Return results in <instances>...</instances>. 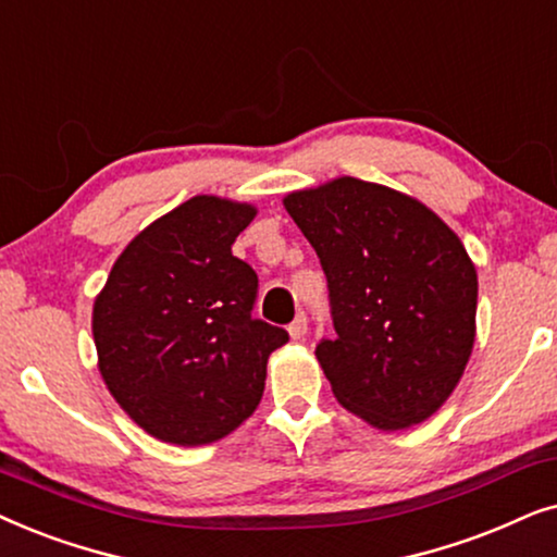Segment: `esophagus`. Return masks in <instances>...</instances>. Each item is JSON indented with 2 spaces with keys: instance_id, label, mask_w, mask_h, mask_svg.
Wrapping results in <instances>:
<instances>
[{
  "instance_id": "esophagus-1",
  "label": "esophagus",
  "mask_w": 557,
  "mask_h": 557,
  "mask_svg": "<svg viewBox=\"0 0 557 557\" xmlns=\"http://www.w3.org/2000/svg\"><path fill=\"white\" fill-rule=\"evenodd\" d=\"M287 331H290L293 338H302L308 333V315L306 313H298L295 315V321L287 325Z\"/></svg>"
}]
</instances>
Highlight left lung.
<instances>
[{
	"label": "left lung",
	"instance_id": "obj_1",
	"mask_svg": "<svg viewBox=\"0 0 557 557\" xmlns=\"http://www.w3.org/2000/svg\"><path fill=\"white\" fill-rule=\"evenodd\" d=\"M285 209L329 280L336 336L315 356L346 410L380 430L428 420L461 380L476 336V267L428 206L336 177Z\"/></svg>",
	"mask_w": 557,
	"mask_h": 557
}]
</instances>
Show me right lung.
Segmentation results:
<instances>
[{"label":"right lung","mask_w":557,"mask_h":557,"mask_svg":"<svg viewBox=\"0 0 557 557\" xmlns=\"http://www.w3.org/2000/svg\"><path fill=\"white\" fill-rule=\"evenodd\" d=\"M257 209L196 196L127 244L94 302L99 372L158 441L206 446L239 428L287 331L251 318L257 272L232 255Z\"/></svg>","instance_id":"obj_1"}]
</instances>
